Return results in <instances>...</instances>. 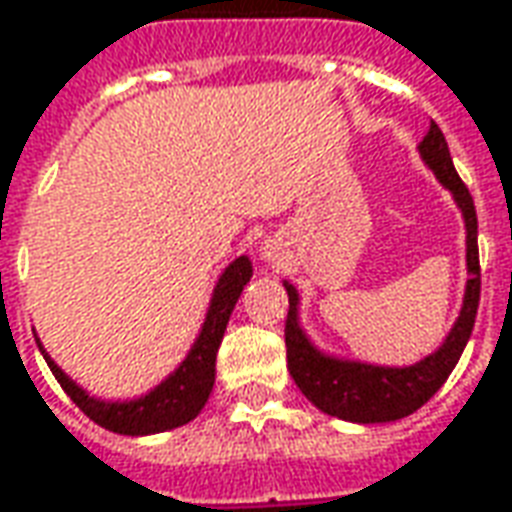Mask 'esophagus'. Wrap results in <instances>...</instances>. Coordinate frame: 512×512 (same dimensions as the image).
I'll use <instances>...</instances> for the list:
<instances>
[{
	"instance_id": "esophagus-1",
	"label": "esophagus",
	"mask_w": 512,
	"mask_h": 512,
	"mask_svg": "<svg viewBox=\"0 0 512 512\" xmlns=\"http://www.w3.org/2000/svg\"><path fill=\"white\" fill-rule=\"evenodd\" d=\"M262 256H264V262H270V264H278V262H281V256H278V250L273 248L270 242H267V245H264V248H262Z\"/></svg>"
}]
</instances>
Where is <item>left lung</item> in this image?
<instances>
[{
  "label": "left lung",
  "mask_w": 512,
  "mask_h": 512,
  "mask_svg": "<svg viewBox=\"0 0 512 512\" xmlns=\"http://www.w3.org/2000/svg\"><path fill=\"white\" fill-rule=\"evenodd\" d=\"M418 153L424 158L426 167L435 172V178L449 189L465 222L468 281H465L463 309L435 354H429L415 365H404V368L370 365V362L323 354L301 326L298 290L290 281H284L287 295H290V312H287V329H284L290 376L317 410L334 415L340 421H351V424H390V421L407 418L415 410H421L449 379V373L454 370L468 337H471L474 320H477L479 248L474 200L468 195L465 183L460 181L454 161H451L446 136L435 122L429 125L424 142L418 144Z\"/></svg>",
  "instance_id": "obj_1"
}]
</instances>
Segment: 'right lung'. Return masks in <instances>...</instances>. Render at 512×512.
<instances>
[{
  "mask_svg": "<svg viewBox=\"0 0 512 512\" xmlns=\"http://www.w3.org/2000/svg\"><path fill=\"white\" fill-rule=\"evenodd\" d=\"M253 276V264L248 256H239L225 267V273L214 287L209 312L200 326L197 340L189 348V354L178 368L169 373L161 384H155L150 393L130 401H105V398L88 396L86 390L77 382H72L63 373L55 359L44 351L41 340H35L41 354L47 359L49 370L55 373V379L66 390V396L72 398L80 410L86 412L94 424H100L108 432L116 435H155V432H167L175 426L195 421L200 410L206 407L214 387V365H217V348L222 343V334L228 326V317L234 312L239 295L245 290V284Z\"/></svg>",
  "mask_w": 512,
  "mask_h": 512,
  "instance_id": "add662e5",
  "label": "right lung"
}]
</instances>
